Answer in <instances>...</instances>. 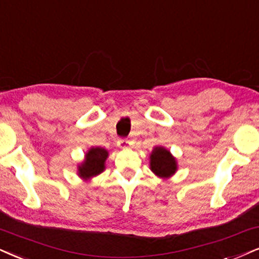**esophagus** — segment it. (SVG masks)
<instances>
[{
	"mask_svg": "<svg viewBox=\"0 0 259 259\" xmlns=\"http://www.w3.org/2000/svg\"><path fill=\"white\" fill-rule=\"evenodd\" d=\"M117 146H119L120 149H128L131 146V143L126 139H119L117 140Z\"/></svg>",
	"mask_w": 259,
	"mask_h": 259,
	"instance_id": "obj_1",
	"label": "esophagus"
}]
</instances>
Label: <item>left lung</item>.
Masks as SVG:
<instances>
[{"instance_id":"obj_1","label":"left lung","mask_w":259,"mask_h":259,"mask_svg":"<svg viewBox=\"0 0 259 259\" xmlns=\"http://www.w3.org/2000/svg\"><path fill=\"white\" fill-rule=\"evenodd\" d=\"M150 169L157 178L169 179L178 171V161L164 146L158 145L150 154Z\"/></svg>"}]
</instances>
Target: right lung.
Masks as SVG:
<instances>
[{
  "instance_id": "add662e5",
  "label": "right lung",
  "mask_w": 259,
  "mask_h": 259,
  "mask_svg": "<svg viewBox=\"0 0 259 259\" xmlns=\"http://www.w3.org/2000/svg\"><path fill=\"white\" fill-rule=\"evenodd\" d=\"M109 157V152L100 146H91L85 152V157L76 167V174L82 180L89 181L105 170V161Z\"/></svg>"
}]
</instances>
